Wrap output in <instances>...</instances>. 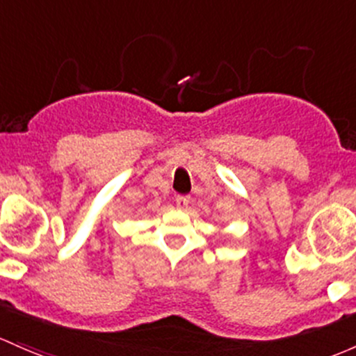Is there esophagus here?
<instances>
[{
    "mask_svg": "<svg viewBox=\"0 0 356 356\" xmlns=\"http://www.w3.org/2000/svg\"><path fill=\"white\" fill-rule=\"evenodd\" d=\"M189 203H191L189 196H177V197H175V207H177L179 209H186L189 207Z\"/></svg>",
    "mask_w": 356,
    "mask_h": 356,
    "instance_id": "obj_1",
    "label": "esophagus"
}]
</instances>
